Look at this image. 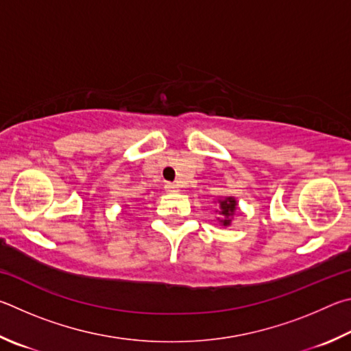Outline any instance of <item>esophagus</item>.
Returning <instances> with one entry per match:
<instances>
[{
    "label": "esophagus",
    "instance_id": "34e87169",
    "mask_svg": "<svg viewBox=\"0 0 351 351\" xmlns=\"http://www.w3.org/2000/svg\"><path fill=\"white\" fill-rule=\"evenodd\" d=\"M165 191L166 193H177L179 191V185H177V183H165Z\"/></svg>",
    "mask_w": 351,
    "mask_h": 351
}]
</instances>
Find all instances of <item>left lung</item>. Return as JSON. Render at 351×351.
Returning <instances> with one entry per match:
<instances>
[{
	"mask_svg": "<svg viewBox=\"0 0 351 351\" xmlns=\"http://www.w3.org/2000/svg\"><path fill=\"white\" fill-rule=\"evenodd\" d=\"M219 210H217V220L222 226H230L232 222V217L237 211V200L232 195H226V197H220L217 200Z\"/></svg>",
	"mask_w": 351,
	"mask_h": 351,
	"instance_id": "1",
	"label": "left lung"
}]
</instances>
